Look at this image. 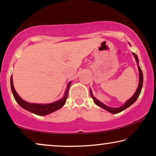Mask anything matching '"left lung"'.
Instances as JSON below:
<instances>
[{
    "label": "left lung",
    "mask_w": 156,
    "mask_h": 156,
    "mask_svg": "<svg viewBox=\"0 0 156 156\" xmlns=\"http://www.w3.org/2000/svg\"><path fill=\"white\" fill-rule=\"evenodd\" d=\"M133 55H134V57H135L136 58V62L137 64H138V58L137 57V55L135 53H133ZM138 71H139V84H138V87L137 88V90H136V93L134 94V95L132 97L131 99L129 100H128V101L126 102V103L123 104L122 106H121V107H119V108H112V107H108V106L104 105V104H102L101 102H100L99 101H98V100L96 99L95 97H94V96L92 95V94H91V91H90V94H91V97H92V99L94 100V103L97 104V106H100V107H101L102 108H104V109H105L106 111H107V112L112 113V114H117V113H119V112H121L122 111H123L126 108H127L128 107H129L130 106H131L132 104H133L134 102H135L137 99L139 97L140 94V91H141V89H142V87H143V82H144V76H143V72L141 71V69H140V67L138 66Z\"/></svg>",
    "instance_id": "obj_1"
}]
</instances>
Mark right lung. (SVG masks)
Listing matches in <instances>:
<instances>
[{"mask_svg": "<svg viewBox=\"0 0 156 156\" xmlns=\"http://www.w3.org/2000/svg\"><path fill=\"white\" fill-rule=\"evenodd\" d=\"M71 83L72 82H69V84H68L67 89H66V91L65 94V96H64V97L62 99L52 104H37L28 103V102L25 101L24 100L21 99V98L19 97L18 94H17L16 90H15L13 83H12V76L11 78H10V86H11V90H12V94H13L15 99H16V101H17V103H18L21 107L25 108V109L29 111V112L33 113V114H35L39 115V116H44V115L50 114V113L55 112V111L56 110H58L60 108L62 107L64 104H65L66 100L67 99L68 91H69Z\"/></svg>", "mask_w": 156, "mask_h": 156, "instance_id": "add662e5", "label": "right lung"}]
</instances>
